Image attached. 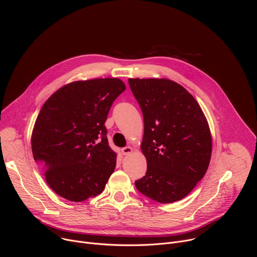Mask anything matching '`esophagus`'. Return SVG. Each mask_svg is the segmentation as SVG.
Masks as SVG:
<instances>
[{
    "mask_svg": "<svg viewBox=\"0 0 257 257\" xmlns=\"http://www.w3.org/2000/svg\"><path fill=\"white\" fill-rule=\"evenodd\" d=\"M132 148H130V146H126V148H123L122 150H121V153H122V155L123 156H127V155H129L130 153H132Z\"/></svg>",
    "mask_w": 257,
    "mask_h": 257,
    "instance_id": "obj_1",
    "label": "esophagus"
}]
</instances>
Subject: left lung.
Listing matches in <instances>:
<instances>
[{
  "instance_id": "obj_1",
  "label": "left lung",
  "mask_w": 257,
  "mask_h": 257,
  "mask_svg": "<svg viewBox=\"0 0 257 257\" xmlns=\"http://www.w3.org/2000/svg\"><path fill=\"white\" fill-rule=\"evenodd\" d=\"M142 111L141 150L148 171L137 190L161 203L188 195L203 178L211 156L207 121L195 98L169 79H128Z\"/></svg>"
}]
</instances>
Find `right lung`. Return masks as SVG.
Here are the masks:
<instances>
[{"mask_svg": "<svg viewBox=\"0 0 257 257\" xmlns=\"http://www.w3.org/2000/svg\"><path fill=\"white\" fill-rule=\"evenodd\" d=\"M125 89L117 78L75 81L43 105L32 131V154L60 196L80 202L103 191L117 157L108 145L104 123Z\"/></svg>", "mask_w": 257, "mask_h": 257, "instance_id": "1", "label": "right lung"}]
</instances>
